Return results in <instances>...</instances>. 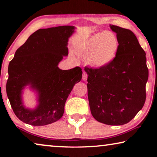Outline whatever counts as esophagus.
Here are the masks:
<instances>
[{
    "mask_svg": "<svg viewBox=\"0 0 157 157\" xmlns=\"http://www.w3.org/2000/svg\"><path fill=\"white\" fill-rule=\"evenodd\" d=\"M87 78H88V74H87L86 72L84 71L83 75H82V79L85 81V80H86V79H87Z\"/></svg>",
    "mask_w": 157,
    "mask_h": 157,
    "instance_id": "34e87169",
    "label": "esophagus"
}]
</instances>
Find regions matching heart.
I'll list each match as a JSON object with an SVG mask.
<instances>
[{
    "label": "heart",
    "instance_id": "b5f03b06",
    "mask_svg": "<svg viewBox=\"0 0 157 157\" xmlns=\"http://www.w3.org/2000/svg\"><path fill=\"white\" fill-rule=\"evenodd\" d=\"M119 48L118 37L113 32L105 31L92 36L78 48L77 54L95 68H101L115 59Z\"/></svg>",
    "mask_w": 157,
    "mask_h": 157
}]
</instances>
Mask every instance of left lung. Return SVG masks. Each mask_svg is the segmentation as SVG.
Listing matches in <instances>:
<instances>
[{
    "label": "left lung",
    "mask_w": 157,
    "mask_h": 157,
    "mask_svg": "<svg viewBox=\"0 0 157 157\" xmlns=\"http://www.w3.org/2000/svg\"><path fill=\"white\" fill-rule=\"evenodd\" d=\"M116 33L119 48L108 65L84 68L88 74V98L92 116L100 123L123 125L143 108L148 79L145 52L128 29L110 25Z\"/></svg>",
    "instance_id": "8db88e82"
}]
</instances>
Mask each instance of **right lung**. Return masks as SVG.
I'll return each mask as SVG.
<instances>
[{"instance_id":"add662e5","label":"right lung","mask_w":157,"mask_h":157,"mask_svg":"<svg viewBox=\"0 0 157 157\" xmlns=\"http://www.w3.org/2000/svg\"><path fill=\"white\" fill-rule=\"evenodd\" d=\"M74 29L71 25L39 29L10 61L6 92L13 111L23 123L46 125L62 117L66 99L82 75L79 66L70 70L57 66L68 55V41ZM28 85L38 93L39 105L34 110L25 108L22 102V90Z\"/></svg>"}]
</instances>
